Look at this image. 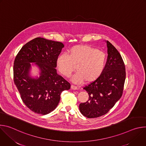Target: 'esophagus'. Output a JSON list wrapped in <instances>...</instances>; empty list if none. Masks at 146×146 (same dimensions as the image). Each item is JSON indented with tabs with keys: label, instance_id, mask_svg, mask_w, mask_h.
Returning a JSON list of instances; mask_svg holds the SVG:
<instances>
[{
	"label": "esophagus",
	"instance_id": "34e87169",
	"mask_svg": "<svg viewBox=\"0 0 146 146\" xmlns=\"http://www.w3.org/2000/svg\"><path fill=\"white\" fill-rule=\"evenodd\" d=\"M71 89L76 90H77L78 88H77L76 86H73V85H72V86H71Z\"/></svg>",
	"mask_w": 146,
	"mask_h": 146
}]
</instances>
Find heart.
<instances>
[{"label": "heart", "mask_w": 146, "mask_h": 146, "mask_svg": "<svg viewBox=\"0 0 146 146\" xmlns=\"http://www.w3.org/2000/svg\"><path fill=\"white\" fill-rule=\"evenodd\" d=\"M106 54L102 51L89 45H77L70 48L68 55L62 54L56 59L59 71L69 77L75 70L77 73L72 78L76 84L82 82L91 83L100 77L105 69Z\"/></svg>", "instance_id": "b5f03b06"}]
</instances>
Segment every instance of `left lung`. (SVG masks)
I'll use <instances>...</instances> for the list:
<instances>
[{
  "instance_id": "1",
  "label": "left lung",
  "mask_w": 146,
  "mask_h": 146,
  "mask_svg": "<svg viewBox=\"0 0 146 146\" xmlns=\"http://www.w3.org/2000/svg\"><path fill=\"white\" fill-rule=\"evenodd\" d=\"M108 60L103 73L95 81L84 88L89 95L88 100L79 105L81 114L89 118L108 113L122 96L126 78L125 66L118 50L109 42Z\"/></svg>"
}]
</instances>
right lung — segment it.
<instances>
[{"mask_svg": "<svg viewBox=\"0 0 146 146\" xmlns=\"http://www.w3.org/2000/svg\"><path fill=\"white\" fill-rule=\"evenodd\" d=\"M64 44L36 37L25 44L15 56L13 66L14 84L21 98L32 111L46 115L58 106L60 95L70 88V84L56 73V59ZM35 62L40 68V76H29L30 64Z\"/></svg>", "mask_w": 146, "mask_h": 146, "instance_id": "obj_1", "label": "right lung"}]
</instances>
